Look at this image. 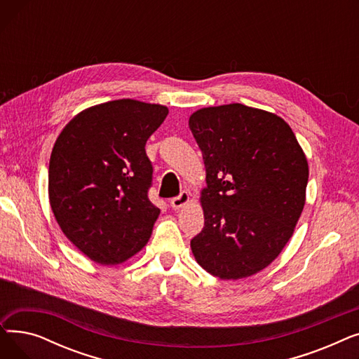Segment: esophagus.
<instances>
[{"label": "esophagus", "mask_w": 359, "mask_h": 359, "mask_svg": "<svg viewBox=\"0 0 359 359\" xmlns=\"http://www.w3.org/2000/svg\"><path fill=\"white\" fill-rule=\"evenodd\" d=\"M189 194H187L186 191H183V192H180L179 194V196H176V198H173L172 201H170V206H172L173 210H180L182 206H184L187 202H189Z\"/></svg>", "instance_id": "1"}]
</instances>
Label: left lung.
Here are the masks:
<instances>
[{
    "mask_svg": "<svg viewBox=\"0 0 359 359\" xmlns=\"http://www.w3.org/2000/svg\"><path fill=\"white\" fill-rule=\"evenodd\" d=\"M189 128L206 170L205 225L192 253L221 279L255 275L285 248L303 212L304 151L284 119L240 103L199 109Z\"/></svg>",
    "mask_w": 359,
    "mask_h": 359,
    "instance_id": "1",
    "label": "left lung"
}]
</instances>
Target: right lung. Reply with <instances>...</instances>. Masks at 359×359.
I'll list each match as a JSON object with an SVG mask.
<instances>
[{"instance_id": "add662e5", "label": "right lung", "mask_w": 359, "mask_h": 359, "mask_svg": "<svg viewBox=\"0 0 359 359\" xmlns=\"http://www.w3.org/2000/svg\"><path fill=\"white\" fill-rule=\"evenodd\" d=\"M168 115L161 104L121 99L71 119L49 161V202L67 238L100 265H118L149 238L160 210L148 199L147 140Z\"/></svg>"}]
</instances>
